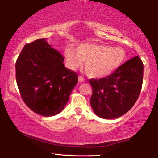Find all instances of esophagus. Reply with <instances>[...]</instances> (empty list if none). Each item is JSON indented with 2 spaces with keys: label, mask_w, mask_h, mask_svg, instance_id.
<instances>
[{
  "label": "esophagus",
  "mask_w": 158,
  "mask_h": 158,
  "mask_svg": "<svg viewBox=\"0 0 158 158\" xmlns=\"http://www.w3.org/2000/svg\"><path fill=\"white\" fill-rule=\"evenodd\" d=\"M85 81V79H84V77H81V76H79V82H84Z\"/></svg>",
  "instance_id": "1"
}]
</instances>
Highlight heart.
<instances>
[{
    "mask_svg": "<svg viewBox=\"0 0 158 158\" xmlns=\"http://www.w3.org/2000/svg\"><path fill=\"white\" fill-rule=\"evenodd\" d=\"M68 68L76 70L83 62L88 75L93 78L108 77L120 68L126 60L127 54L122 48H112L107 45L85 43L77 50L68 46L64 52Z\"/></svg>",
    "mask_w": 158,
    "mask_h": 158,
    "instance_id": "obj_1",
    "label": "heart"
}]
</instances>
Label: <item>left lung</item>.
<instances>
[{
	"label": "left lung",
	"instance_id": "left-lung-1",
	"mask_svg": "<svg viewBox=\"0 0 158 158\" xmlns=\"http://www.w3.org/2000/svg\"><path fill=\"white\" fill-rule=\"evenodd\" d=\"M143 70V61L135 56L108 77L90 79L94 113L103 119H115L127 113L140 94Z\"/></svg>",
	"mask_w": 158,
	"mask_h": 158
}]
</instances>
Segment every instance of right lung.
<instances>
[{"instance_id":"add662e5","label":"right lung","mask_w":158,"mask_h":158,"mask_svg":"<svg viewBox=\"0 0 158 158\" xmlns=\"http://www.w3.org/2000/svg\"><path fill=\"white\" fill-rule=\"evenodd\" d=\"M63 61L45 39L25 44L21 50L15 63L16 81L23 101L35 113L51 117L66 106L78 75Z\"/></svg>"}]
</instances>
